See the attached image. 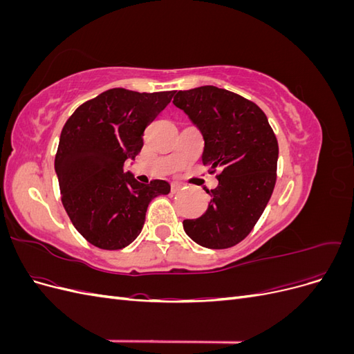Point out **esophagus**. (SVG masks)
Returning a JSON list of instances; mask_svg holds the SVG:
<instances>
[{"mask_svg": "<svg viewBox=\"0 0 354 354\" xmlns=\"http://www.w3.org/2000/svg\"><path fill=\"white\" fill-rule=\"evenodd\" d=\"M181 189H183V185L178 183V181H174V183H171V192H173V194H177V192H180Z\"/></svg>", "mask_w": 354, "mask_h": 354, "instance_id": "esophagus-1", "label": "esophagus"}]
</instances>
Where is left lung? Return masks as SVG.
<instances>
[{
    "mask_svg": "<svg viewBox=\"0 0 354 354\" xmlns=\"http://www.w3.org/2000/svg\"><path fill=\"white\" fill-rule=\"evenodd\" d=\"M173 103L205 140L202 162L217 174L218 186L205 214L185 220L189 238L211 250L230 248L254 229L276 185L277 138L254 102L214 85L178 91Z\"/></svg>",
    "mask_w": 354,
    "mask_h": 354,
    "instance_id": "obj_1",
    "label": "left lung"
}]
</instances>
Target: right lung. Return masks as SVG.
<instances>
[{
    "label": "right lung",
    "mask_w": 354,
    "mask_h": 354,
    "mask_svg": "<svg viewBox=\"0 0 354 354\" xmlns=\"http://www.w3.org/2000/svg\"><path fill=\"white\" fill-rule=\"evenodd\" d=\"M176 91H103L63 127L55 159L62 203L82 236L100 250H122L140 234L151 201L169 194L165 180L142 185L124 162L143 147V133Z\"/></svg>",
    "instance_id": "add662e5"
}]
</instances>
